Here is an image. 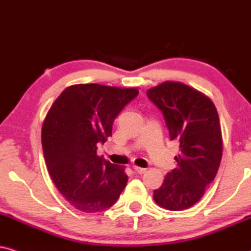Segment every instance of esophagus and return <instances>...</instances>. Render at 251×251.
<instances>
[{
	"instance_id": "1",
	"label": "esophagus",
	"mask_w": 251,
	"mask_h": 251,
	"mask_svg": "<svg viewBox=\"0 0 251 251\" xmlns=\"http://www.w3.org/2000/svg\"><path fill=\"white\" fill-rule=\"evenodd\" d=\"M133 170H134L135 173H138V174H145L146 170H147V169H145V168H141V167L134 166V167H133Z\"/></svg>"
}]
</instances>
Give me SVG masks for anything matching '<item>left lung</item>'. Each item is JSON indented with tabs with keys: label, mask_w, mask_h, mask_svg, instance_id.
<instances>
[{
	"label": "left lung",
	"mask_w": 251,
	"mask_h": 251,
	"mask_svg": "<svg viewBox=\"0 0 251 251\" xmlns=\"http://www.w3.org/2000/svg\"><path fill=\"white\" fill-rule=\"evenodd\" d=\"M147 96L162 111L171 140L179 142L177 167L153 198L166 210H186L201 201L220 166L223 134L217 107L210 97L180 82H163L148 89Z\"/></svg>",
	"instance_id": "left-lung-1"
}]
</instances>
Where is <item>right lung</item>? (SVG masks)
Segmentation results:
<instances>
[{
  "mask_svg": "<svg viewBox=\"0 0 251 251\" xmlns=\"http://www.w3.org/2000/svg\"><path fill=\"white\" fill-rule=\"evenodd\" d=\"M138 94L136 88L74 84L62 91L47 112L41 129L47 170L76 210H106L127 184L125 167L98 156L97 145L112 135L116 117Z\"/></svg>",
  "mask_w": 251,
  "mask_h": 251,
  "instance_id": "add662e5",
  "label": "right lung"
}]
</instances>
